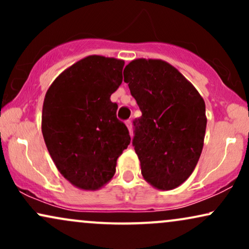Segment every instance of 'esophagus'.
<instances>
[{
  "label": "esophagus",
  "mask_w": 249,
  "mask_h": 249,
  "mask_svg": "<svg viewBox=\"0 0 249 249\" xmlns=\"http://www.w3.org/2000/svg\"><path fill=\"white\" fill-rule=\"evenodd\" d=\"M125 124H126L128 131H130V133H131V131H132V122L126 121V122H125Z\"/></svg>",
  "instance_id": "34e87169"
}]
</instances>
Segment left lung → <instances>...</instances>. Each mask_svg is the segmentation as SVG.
Wrapping results in <instances>:
<instances>
[{
    "mask_svg": "<svg viewBox=\"0 0 249 249\" xmlns=\"http://www.w3.org/2000/svg\"><path fill=\"white\" fill-rule=\"evenodd\" d=\"M124 81L142 111L134 121L132 144L142 177L158 190H173L192 174L204 147V99L192 83L161 59L130 62Z\"/></svg>",
    "mask_w": 249,
    "mask_h": 249,
    "instance_id": "obj_1",
    "label": "left lung"
}]
</instances>
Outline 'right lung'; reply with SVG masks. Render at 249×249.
Masks as SVG:
<instances>
[{"instance_id": "1", "label": "right lung", "mask_w": 249, "mask_h": 249, "mask_svg": "<svg viewBox=\"0 0 249 249\" xmlns=\"http://www.w3.org/2000/svg\"><path fill=\"white\" fill-rule=\"evenodd\" d=\"M124 61L88 56L65 69L45 93L42 133L57 170L73 186L96 191L116 173L130 144L110 97L123 82Z\"/></svg>"}]
</instances>
